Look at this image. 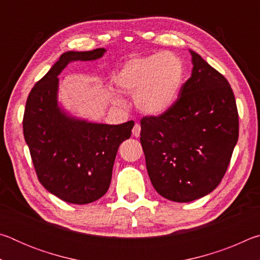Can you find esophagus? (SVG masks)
<instances>
[{
	"instance_id": "34e87169",
	"label": "esophagus",
	"mask_w": 260,
	"mask_h": 260,
	"mask_svg": "<svg viewBox=\"0 0 260 260\" xmlns=\"http://www.w3.org/2000/svg\"><path fill=\"white\" fill-rule=\"evenodd\" d=\"M140 133H141V125L136 122V124L133 127V135L135 136V138H139Z\"/></svg>"
}]
</instances>
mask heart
Listing matches in <instances>:
<instances>
[{"label": "heart", "mask_w": 260, "mask_h": 260, "mask_svg": "<svg viewBox=\"0 0 260 260\" xmlns=\"http://www.w3.org/2000/svg\"><path fill=\"white\" fill-rule=\"evenodd\" d=\"M184 78V64L172 52H156L136 56L126 61L114 77L122 91L134 94V103L140 111L160 114L177 101ZM121 103L119 96H114Z\"/></svg>", "instance_id": "b5f03b06"}]
</instances>
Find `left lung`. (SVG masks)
<instances>
[{
	"label": "left lung",
	"instance_id": "8db88e82",
	"mask_svg": "<svg viewBox=\"0 0 260 260\" xmlns=\"http://www.w3.org/2000/svg\"><path fill=\"white\" fill-rule=\"evenodd\" d=\"M191 77L174 104L141 119L149 178L165 199L187 203L221 182L239 139V112L230 82L190 50Z\"/></svg>",
	"mask_w": 260,
	"mask_h": 260
}]
</instances>
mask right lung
Masks as SVG:
<instances>
[{
  "mask_svg": "<svg viewBox=\"0 0 260 260\" xmlns=\"http://www.w3.org/2000/svg\"><path fill=\"white\" fill-rule=\"evenodd\" d=\"M104 52V48L64 52L26 101L23 131L35 173L48 191L68 203H91L108 191L118 148L134 126L132 120L105 125L74 119L57 107L61 70L70 61L94 60Z\"/></svg>",
  "mask_w": 260,
  "mask_h": 260,
  "instance_id": "obj_1",
  "label": "right lung"
}]
</instances>
